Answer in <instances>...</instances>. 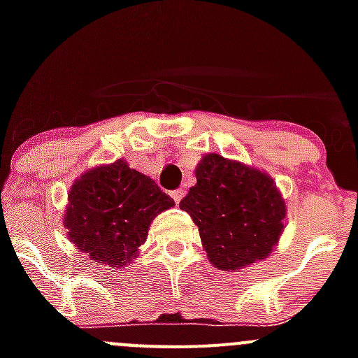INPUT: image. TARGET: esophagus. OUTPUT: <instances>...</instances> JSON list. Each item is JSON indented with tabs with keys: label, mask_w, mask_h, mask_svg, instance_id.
<instances>
[{
	"label": "esophagus",
	"mask_w": 358,
	"mask_h": 358,
	"mask_svg": "<svg viewBox=\"0 0 358 358\" xmlns=\"http://www.w3.org/2000/svg\"><path fill=\"white\" fill-rule=\"evenodd\" d=\"M183 196H185V190H182V189H176V190H173V192H171L173 201H175L176 204H178V202L183 199Z\"/></svg>",
	"instance_id": "obj_1"
}]
</instances>
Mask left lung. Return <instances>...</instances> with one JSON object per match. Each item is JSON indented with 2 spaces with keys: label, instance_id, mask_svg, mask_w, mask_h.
Returning <instances> with one entry per match:
<instances>
[{
  "label": "left lung",
  "instance_id": "obj_1",
  "mask_svg": "<svg viewBox=\"0 0 358 358\" xmlns=\"http://www.w3.org/2000/svg\"><path fill=\"white\" fill-rule=\"evenodd\" d=\"M197 183L180 208L199 229L208 259L223 272L268 258L286 222V201L268 173L220 154H206Z\"/></svg>",
  "mask_w": 358,
  "mask_h": 358
}]
</instances>
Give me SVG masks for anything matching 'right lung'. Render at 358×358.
Masks as SVG:
<instances>
[{"instance_id": "obj_1", "label": "right lung", "mask_w": 358, "mask_h": 358, "mask_svg": "<svg viewBox=\"0 0 358 358\" xmlns=\"http://www.w3.org/2000/svg\"><path fill=\"white\" fill-rule=\"evenodd\" d=\"M67 199L69 241L88 259L112 268L133 263L152 220L175 206L150 176L129 168L124 159L83 173Z\"/></svg>"}]
</instances>
